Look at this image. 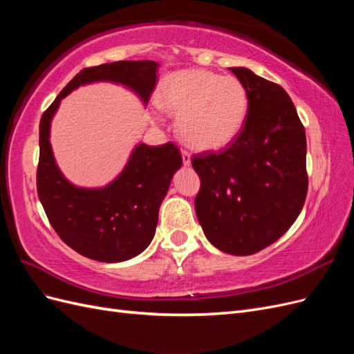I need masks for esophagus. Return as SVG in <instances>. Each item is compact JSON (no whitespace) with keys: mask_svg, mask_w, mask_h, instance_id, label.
Returning <instances> with one entry per match:
<instances>
[{"mask_svg":"<svg viewBox=\"0 0 354 354\" xmlns=\"http://www.w3.org/2000/svg\"><path fill=\"white\" fill-rule=\"evenodd\" d=\"M181 158H183V164H185L186 167H189V165L192 164V159H190L189 152H186V151H181Z\"/></svg>","mask_w":354,"mask_h":354,"instance_id":"esophagus-1","label":"esophagus"}]
</instances>
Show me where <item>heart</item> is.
I'll return each mask as SVG.
<instances>
[{"instance_id": "1", "label": "heart", "mask_w": 354, "mask_h": 354, "mask_svg": "<svg viewBox=\"0 0 354 354\" xmlns=\"http://www.w3.org/2000/svg\"><path fill=\"white\" fill-rule=\"evenodd\" d=\"M156 104L177 116V133L186 145L196 151H218L242 131L250 99L238 78L207 69H183L159 84Z\"/></svg>"}]
</instances>
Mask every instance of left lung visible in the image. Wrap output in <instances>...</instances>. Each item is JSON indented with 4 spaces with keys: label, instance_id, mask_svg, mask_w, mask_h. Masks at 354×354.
Returning a JSON list of instances; mask_svg holds the SVG:
<instances>
[{
    "label": "left lung",
    "instance_id": "8db88e82",
    "mask_svg": "<svg viewBox=\"0 0 354 354\" xmlns=\"http://www.w3.org/2000/svg\"><path fill=\"white\" fill-rule=\"evenodd\" d=\"M248 91L242 131L220 153L198 155L196 217L223 252L251 255L279 239L307 195L306 131L288 93L248 68H229Z\"/></svg>",
    "mask_w": 354,
    "mask_h": 354
}]
</instances>
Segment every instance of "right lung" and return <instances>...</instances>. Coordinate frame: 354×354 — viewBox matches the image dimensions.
I'll list each match as a JSON object with an SVG mask.
<instances>
[{"label": "right lung", "instance_id": "right-lung-1", "mask_svg": "<svg viewBox=\"0 0 354 354\" xmlns=\"http://www.w3.org/2000/svg\"><path fill=\"white\" fill-rule=\"evenodd\" d=\"M158 68L152 60H121L84 69L41 116L38 196L60 239L87 259L122 263L151 245L159 207L183 160L173 143L158 147L137 143L121 173L108 185L77 186L56 162L50 143L51 121L62 99L95 82L122 85L146 106L156 84Z\"/></svg>", "mask_w": 354, "mask_h": 354}]
</instances>
